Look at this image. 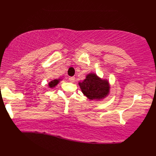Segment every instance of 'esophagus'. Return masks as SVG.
<instances>
[{
	"label": "esophagus",
	"instance_id": "obj_1",
	"mask_svg": "<svg viewBox=\"0 0 156 156\" xmlns=\"http://www.w3.org/2000/svg\"><path fill=\"white\" fill-rule=\"evenodd\" d=\"M68 80H69V81H71V82H73V81H75V76H70V77L68 78Z\"/></svg>",
	"mask_w": 156,
	"mask_h": 156
}]
</instances>
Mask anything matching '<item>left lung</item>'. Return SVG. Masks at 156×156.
<instances>
[{
	"mask_svg": "<svg viewBox=\"0 0 156 156\" xmlns=\"http://www.w3.org/2000/svg\"><path fill=\"white\" fill-rule=\"evenodd\" d=\"M83 94L90 100H101L110 92V84L108 80L101 79L96 74L90 73L85 80L79 82Z\"/></svg>",
	"mask_w": 156,
	"mask_h": 156,
	"instance_id": "1",
	"label": "left lung"
}]
</instances>
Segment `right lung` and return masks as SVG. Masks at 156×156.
I'll return each mask as SVG.
<instances>
[{
  "instance_id": "1",
  "label": "right lung",
  "mask_w": 156,
  "mask_h": 156,
  "mask_svg": "<svg viewBox=\"0 0 156 156\" xmlns=\"http://www.w3.org/2000/svg\"><path fill=\"white\" fill-rule=\"evenodd\" d=\"M60 80H60V79H57V80H54L53 81H50V82L48 83L49 88H54V87H55L57 85V84L59 83Z\"/></svg>"
}]
</instances>
